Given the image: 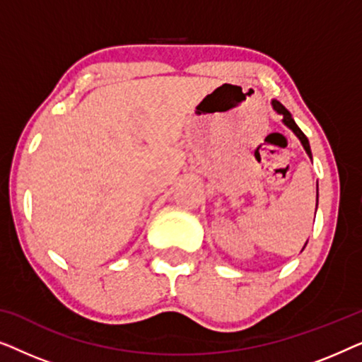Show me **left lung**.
Listing matches in <instances>:
<instances>
[{
    "mask_svg": "<svg viewBox=\"0 0 362 362\" xmlns=\"http://www.w3.org/2000/svg\"><path fill=\"white\" fill-rule=\"evenodd\" d=\"M272 107H274V110H275L276 113H280V115L284 117V123H285V125L288 127L290 130L293 132L296 136H298V140L301 141V145H303V148H305L306 155H308V156L311 158V150H310L308 138L305 136V133L300 130L298 125H296L295 120H293V117H291V113H290L288 110H286V108H285L284 105H281V103H280L279 100H272ZM316 192H318V191H316ZM316 206H318V194H316ZM306 242H308V240H306ZM305 245H306V244H305ZM303 249H305V247H303Z\"/></svg>",
    "mask_w": 362,
    "mask_h": 362,
    "instance_id": "1",
    "label": "left lung"
}]
</instances>
